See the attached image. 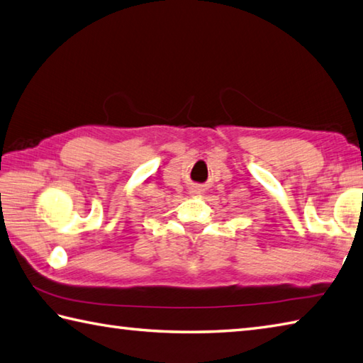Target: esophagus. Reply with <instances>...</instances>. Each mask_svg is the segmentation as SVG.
Instances as JSON below:
<instances>
[{"label": "esophagus", "instance_id": "esophagus-1", "mask_svg": "<svg viewBox=\"0 0 363 363\" xmlns=\"http://www.w3.org/2000/svg\"><path fill=\"white\" fill-rule=\"evenodd\" d=\"M191 193L196 194V196H199L202 193V188L201 186H193V188H191Z\"/></svg>", "mask_w": 363, "mask_h": 363}]
</instances>
